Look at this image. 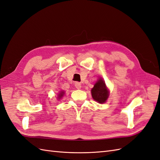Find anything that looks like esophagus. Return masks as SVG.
Returning <instances> with one entry per match:
<instances>
[{
	"instance_id": "obj_1",
	"label": "esophagus",
	"mask_w": 160,
	"mask_h": 160,
	"mask_svg": "<svg viewBox=\"0 0 160 160\" xmlns=\"http://www.w3.org/2000/svg\"><path fill=\"white\" fill-rule=\"evenodd\" d=\"M75 87L77 89H80L81 87H82V86H81V84L80 82H77L75 83Z\"/></svg>"
}]
</instances>
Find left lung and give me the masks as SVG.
Returning a JSON list of instances; mask_svg holds the SVG:
<instances>
[{"mask_svg":"<svg viewBox=\"0 0 160 160\" xmlns=\"http://www.w3.org/2000/svg\"><path fill=\"white\" fill-rule=\"evenodd\" d=\"M91 94L94 100L99 102V103H105L109 97V92L103 80L99 79L97 80L91 90Z\"/></svg>","mask_w":160,"mask_h":160,"instance_id":"obj_1","label":"left lung"}]
</instances>
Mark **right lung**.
I'll list each match as a JSON object with an SVG mask.
<instances>
[{
  "mask_svg": "<svg viewBox=\"0 0 160 160\" xmlns=\"http://www.w3.org/2000/svg\"><path fill=\"white\" fill-rule=\"evenodd\" d=\"M63 93H64V92H60V94L59 95V98H61V97H62V96H63Z\"/></svg>",
  "mask_w": 160,
  "mask_h": 160,
  "instance_id": "right-lung-1",
  "label": "right lung"
}]
</instances>
